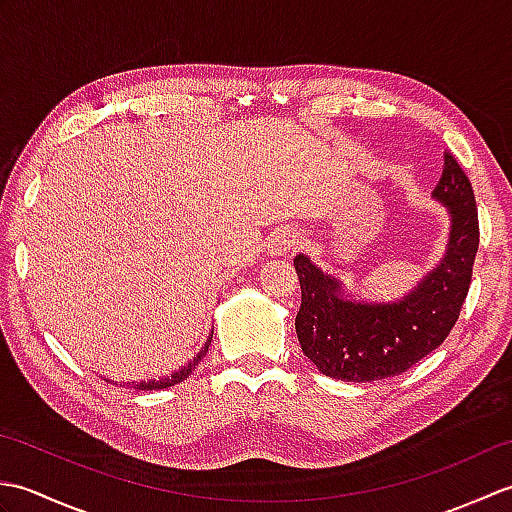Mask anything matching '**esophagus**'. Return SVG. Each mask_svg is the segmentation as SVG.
I'll return each instance as SVG.
<instances>
[{
	"mask_svg": "<svg viewBox=\"0 0 512 512\" xmlns=\"http://www.w3.org/2000/svg\"><path fill=\"white\" fill-rule=\"evenodd\" d=\"M299 246V235L292 228H275V233L268 237L270 255H286Z\"/></svg>",
	"mask_w": 512,
	"mask_h": 512,
	"instance_id": "34e87169",
	"label": "esophagus"
}]
</instances>
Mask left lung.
<instances>
[{
  "mask_svg": "<svg viewBox=\"0 0 512 512\" xmlns=\"http://www.w3.org/2000/svg\"><path fill=\"white\" fill-rule=\"evenodd\" d=\"M433 198L451 215L447 253L402 299H354L306 255L295 257L301 284L295 330L303 354L321 374L347 383L398 376L440 347L453 330L469 295L480 222L471 182L449 151H444Z\"/></svg>",
  "mask_w": 512,
  "mask_h": 512,
  "instance_id": "left-lung-1",
  "label": "left lung"
}]
</instances>
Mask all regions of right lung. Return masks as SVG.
Listing matches in <instances>:
<instances>
[{"label": "right lung", "instance_id": "1", "mask_svg": "<svg viewBox=\"0 0 512 512\" xmlns=\"http://www.w3.org/2000/svg\"><path fill=\"white\" fill-rule=\"evenodd\" d=\"M211 339H213V334H211ZM211 343V341H209ZM209 343H206L202 350L195 354L191 361L187 363V365H182L180 369H176V372H173L171 376H160V378H154V380H143V383H132L134 385V389H140V391H151V389H167V387H173V385H178V383H182L184 378H189V374L193 372L195 367H198V363L202 361L204 358V354L209 352ZM127 387H129V383H127Z\"/></svg>", "mask_w": 512, "mask_h": 512}]
</instances>
